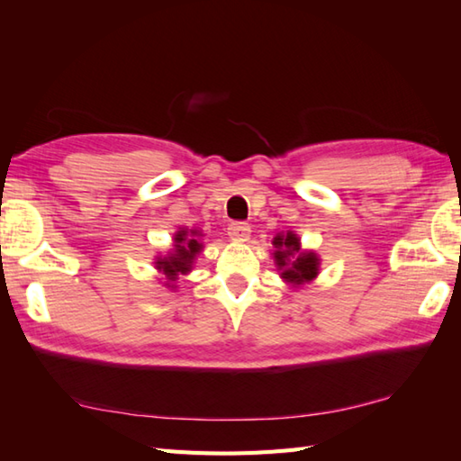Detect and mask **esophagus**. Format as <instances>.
<instances>
[{"label":"esophagus","instance_id":"esophagus-1","mask_svg":"<svg viewBox=\"0 0 461 461\" xmlns=\"http://www.w3.org/2000/svg\"><path fill=\"white\" fill-rule=\"evenodd\" d=\"M228 233H230L231 240L248 241L249 236H251V225L246 223V221H231L230 228H228Z\"/></svg>","mask_w":461,"mask_h":461}]
</instances>
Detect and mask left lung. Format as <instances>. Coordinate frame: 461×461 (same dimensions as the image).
<instances>
[{
  "label": "left lung",
  "mask_w": 461,
  "mask_h": 461,
  "mask_svg": "<svg viewBox=\"0 0 461 461\" xmlns=\"http://www.w3.org/2000/svg\"><path fill=\"white\" fill-rule=\"evenodd\" d=\"M273 246H276V263L279 266V269H283L281 276L285 277L287 281L299 283L303 281H311L312 277L317 276V267H319V259L315 253H299V240L295 238V233H287V236H277L273 240ZM293 255L298 258L294 260ZM294 261L291 262L290 259Z\"/></svg>",
  "instance_id": "1"
}]
</instances>
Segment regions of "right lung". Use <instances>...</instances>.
<instances>
[{"label": "right lung", "instance_id": "right-lung-1", "mask_svg": "<svg viewBox=\"0 0 461 461\" xmlns=\"http://www.w3.org/2000/svg\"><path fill=\"white\" fill-rule=\"evenodd\" d=\"M198 231H192V236H195ZM202 243H198V240H188V231H178L176 233V248L170 258L158 259V269H162L166 276L170 279H174L176 273H185L190 269L192 261L195 258V253H200Z\"/></svg>", "mask_w": 461, "mask_h": 461}]
</instances>
